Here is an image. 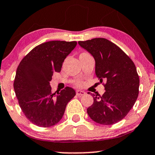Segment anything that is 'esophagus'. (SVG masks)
I'll use <instances>...</instances> for the list:
<instances>
[{
    "label": "esophagus",
    "mask_w": 155,
    "mask_h": 155,
    "mask_svg": "<svg viewBox=\"0 0 155 155\" xmlns=\"http://www.w3.org/2000/svg\"><path fill=\"white\" fill-rule=\"evenodd\" d=\"M85 95V92L81 91V90H76V95L81 96Z\"/></svg>",
    "instance_id": "esophagus-1"
}]
</instances>
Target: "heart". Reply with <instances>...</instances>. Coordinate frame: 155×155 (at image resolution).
I'll list each match as a JSON object with an SVG mask.
<instances>
[{
	"label": "heart",
	"instance_id": "b5f03b06",
	"mask_svg": "<svg viewBox=\"0 0 155 155\" xmlns=\"http://www.w3.org/2000/svg\"><path fill=\"white\" fill-rule=\"evenodd\" d=\"M76 85H77V86H80V85H81V81L79 80V81H77L75 83Z\"/></svg>",
	"mask_w": 155,
	"mask_h": 155
}]
</instances>
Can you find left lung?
<instances>
[{"mask_svg": "<svg viewBox=\"0 0 155 155\" xmlns=\"http://www.w3.org/2000/svg\"><path fill=\"white\" fill-rule=\"evenodd\" d=\"M93 56L95 74L106 92L102 96L92 94L94 102L88 115L97 123L114 124L125 117L138 95L139 76L133 60L116 44L104 38L78 42ZM89 94L90 92H88Z\"/></svg>", "mask_w": 155, "mask_h": 155, "instance_id": "left-lung-1", "label": "left lung"}]
</instances>
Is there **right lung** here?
<instances>
[{"label":"right lung","mask_w":155,"mask_h":155,"mask_svg":"<svg viewBox=\"0 0 155 155\" xmlns=\"http://www.w3.org/2000/svg\"><path fill=\"white\" fill-rule=\"evenodd\" d=\"M76 41H51L33 48L17 67L14 89L25 116L35 125L49 127L59 122L68 103L74 96L66 87L52 93L49 81L54 72H60L65 58Z\"/></svg>","instance_id":"1"}]
</instances>
